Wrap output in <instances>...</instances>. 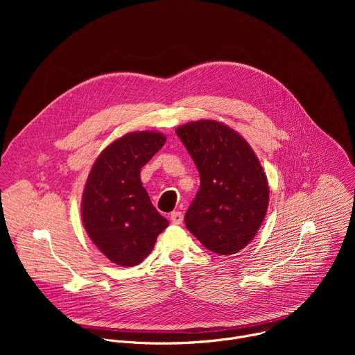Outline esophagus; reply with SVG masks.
Here are the masks:
<instances>
[{
    "instance_id": "obj_1",
    "label": "esophagus",
    "mask_w": 355,
    "mask_h": 355,
    "mask_svg": "<svg viewBox=\"0 0 355 355\" xmlns=\"http://www.w3.org/2000/svg\"><path fill=\"white\" fill-rule=\"evenodd\" d=\"M170 219H171V222H173L174 225H181L182 220H184V215H182V212L175 211V212H173V214L170 215Z\"/></svg>"
}]
</instances>
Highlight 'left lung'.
Returning <instances> with one entry per match:
<instances>
[{
	"instance_id": "1",
	"label": "left lung",
	"mask_w": 355,
	"mask_h": 355,
	"mask_svg": "<svg viewBox=\"0 0 355 355\" xmlns=\"http://www.w3.org/2000/svg\"><path fill=\"white\" fill-rule=\"evenodd\" d=\"M200 177L185 214L187 229L208 250L236 254L257 234L268 208L267 175L250 144L218 121L175 129Z\"/></svg>"
}]
</instances>
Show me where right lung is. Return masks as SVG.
Masks as SVG:
<instances>
[{"instance_id":"add662e5","label":"right lung","mask_w":355,"mask_h":355,"mask_svg":"<svg viewBox=\"0 0 355 355\" xmlns=\"http://www.w3.org/2000/svg\"><path fill=\"white\" fill-rule=\"evenodd\" d=\"M160 132H132L95 160L83 192L81 218L103 254L122 267L141 263L168 226L140 181L141 167L164 146Z\"/></svg>"}]
</instances>
